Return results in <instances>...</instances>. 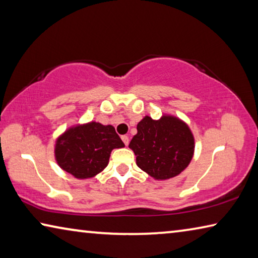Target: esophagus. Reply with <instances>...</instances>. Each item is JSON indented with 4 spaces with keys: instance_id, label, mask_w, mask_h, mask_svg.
<instances>
[{
    "instance_id": "34e87169",
    "label": "esophagus",
    "mask_w": 258,
    "mask_h": 258,
    "mask_svg": "<svg viewBox=\"0 0 258 258\" xmlns=\"http://www.w3.org/2000/svg\"><path fill=\"white\" fill-rule=\"evenodd\" d=\"M121 140H123V142L125 143V146H128L130 139H128V137H127V135H123V137H121Z\"/></svg>"
}]
</instances>
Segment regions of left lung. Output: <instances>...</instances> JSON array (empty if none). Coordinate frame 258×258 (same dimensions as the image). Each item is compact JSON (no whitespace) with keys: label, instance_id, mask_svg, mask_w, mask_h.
<instances>
[{"label":"left lung","instance_id":"left-lung-1","mask_svg":"<svg viewBox=\"0 0 258 258\" xmlns=\"http://www.w3.org/2000/svg\"><path fill=\"white\" fill-rule=\"evenodd\" d=\"M130 142L137 165L156 180H167L187 167L194 156L195 139L184 121L173 116L154 120L146 116Z\"/></svg>","mask_w":258,"mask_h":258}]
</instances>
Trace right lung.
<instances>
[{
  "label": "right lung",
  "mask_w": 258,
  "mask_h": 258,
  "mask_svg": "<svg viewBox=\"0 0 258 258\" xmlns=\"http://www.w3.org/2000/svg\"><path fill=\"white\" fill-rule=\"evenodd\" d=\"M124 143L111 125L91 121L67 130L56 140V163L76 178H90L107 167L112 149Z\"/></svg>",
  "instance_id": "right-lung-1"
}]
</instances>
